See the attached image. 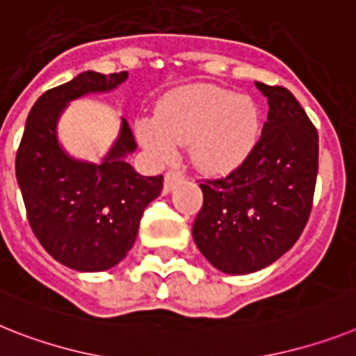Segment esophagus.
I'll return each instance as SVG.
<instances>
[{"label":"esophagus","mask_w":356,"mask_h":356,"mask_svg":"<svg viewBox=\"0 0 356 356\" xmlns=\"http://www.w3.org/2000/svg\"><path fill=\"white\" fill-rule=\"evenodd\" d=\"M179 181H183V172H181V170H168L166 175H164V192H172L173 186H175Z\"/></svg>","instance_id":"obj_1"}]
</instances>
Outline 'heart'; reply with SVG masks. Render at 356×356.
<instances>
[{"label": "heart", "instance_id": "obj_1", "mask_svg": "<svg viewBox=\"0 0 356 356\" xmlns=\"http://www.w3.org/2000/svg\"><path fill=\"white\" fill-rule=\"evenodd\" d=\"M261 130V110L250 95L213 85L172 92L161 103L157 118L137 124L139 141L154 159H172L177 143H190L193 163L215 173L243 164L259 143Z\"/></svg>", "mask_w": 356, "mask_h": 356}]
</instances>
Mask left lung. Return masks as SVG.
I'll return each instance as SVG.
<instances>
[{
    "label": "left lung",
    "mask_w": 356,
    "mask_h": 356,
    "mask_svg": "<svg viewBox=\"0 0 356 356\" xmlns=\"http://www.w3.org/2000/svg\"><path fill=\"white\" fill-rule=\"evenodd\" d=\"M268 104L261 139L238 168L201 184L193 222L199 252L222 273L246 275L293 246L312 213L318 134L284 86L255 83Z\"/></svg>",
    "instance_id": "left-lung-1"
}]
</instances>
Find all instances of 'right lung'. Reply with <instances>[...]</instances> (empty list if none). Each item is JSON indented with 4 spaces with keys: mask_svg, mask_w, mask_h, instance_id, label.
<instances>
[{
    "mask_svg": "<svg viewBox=\"0 0 356 356\" xmlns=\"http://www.w3.org/2000/svg\"><path fill=\"white\" fill-rule=\"evenodd\" d=\"M128 72H83L47 90L32 106L16 155V177L31 228L58 262L76 271H104L127 257L143 211L163 190V175L145 177L127 163L137 148L128 121L101 163L68 155L58 122L68 103L118 88Z\"/></svg>",
    "mask_w": 356,
    "mask_h": 356,
    "instance_id": "add662e5",
    "label": "right lung"
}]
</instances>
